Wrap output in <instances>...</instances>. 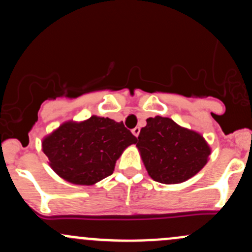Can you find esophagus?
<instances>
[{
  "instance_id": "34e87169",
  "label": "esophagus",
  "mask_w": 252,
  "mask_h": 252,
  "mask_svg": "<svg viewBox=\"0 0 252 252\" xmlns=\"http://www.w3.org/2000/svg\"><path fill=\"white\" fill-rule=\"evenodd\" d=\"M132 134H134L135 135V136H139V134H140V126H135V128L134 129H132Z\"/></svg>"
}]
</instances>
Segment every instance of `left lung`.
I'll return each instance as SVG.
<instances>
[{
  "mask_svg": "<svg viewBox=\"0 0 252 252\" xmlns=\"http://www.w3.org/2000/svg\"><path fill=\"white\" fill-rule=\"evenodd\" d=\"M135 143L148 175L164 184L182 183L191 178L207 164L211 154L200 134L160 116L148 118Z\"/></svg>",
  "mask_w": 252,
  "mask_h": 252,
  "instance_id": "8db88e82",
  "label": "left lung"
}]
</instances>
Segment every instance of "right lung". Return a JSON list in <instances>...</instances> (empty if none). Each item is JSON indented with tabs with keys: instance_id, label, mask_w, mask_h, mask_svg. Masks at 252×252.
<instances>
[{
	"instance_id": "right-lung-1",
	"label": "right lung",
	"mask_w": 252,
	"mask_h": 252,
	"mask_svg": "<svg viewBox=\"0 0 252 252\" xmlns=\"http://www.w3.org/2000/svg\"><path fill=\"white\" fill-rule=\"evenodd\" d=\"M136 140L122 122L92 116L81 123L62 124L43 140V152L63 179L92 185L112 175L116 160Z\"/></svg>"
}]
</instances>
